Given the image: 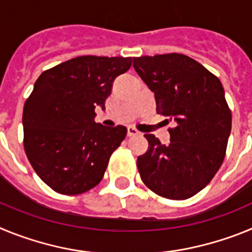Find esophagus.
<instances>
[{
  "mask_svg": "<svg viewBox=\"0 0 252 252\" xmlns=\"http://www.w3.org/2000/svg\"><path fill=\"white\" fill-rule=\"evenodd\" d=\"M135 135H139V131L136 130L132 126H128L127 127V136H135Z\"/></svg>",
  "mask_w": 252,
  "mask_h": 252,
  "instance_id": "esophagus-1",
  "label": "esophagus"
}]
</instances>
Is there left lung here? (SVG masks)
<instances>
[{
  "label": "left lung",
  "mask_w": 252,
  "mask_h": 252,
  "mask_svg": "<svg viewBox=\"0 0 252 252\" xmlns=\"http://www.w3.org/2000/svg\"><path fill=\"white\" fill-rule=\"evenodd\" d=\"M133 68L155 94L157 112L174 119L170 144L146 133L137 158L149 189L168 199L197 194L221 168L232 126L222 83L192 58L178 53L133 58Z\"/></svg>",
  "instance_id": "8db88e82"
}]
</instances>
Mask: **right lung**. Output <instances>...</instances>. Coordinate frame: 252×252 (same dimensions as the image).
Instances as JSON below:
<instances>
[{"instance_id": "add662e5", "label": "right lung", "mask_w": 252, "mask_h": 252, "mask_svg": "<svg viewBox=\"0 0 252 252\" xmlns=\"http://www.w3.org/2000/svg\"><path fill=\"white\" fill-rule=\"evenodd\" d=\"M131 58H73L40 74L22 112L24 148L40 179L60 194H81L99 183L126 127L94 122L115 78Z\"/></svg>"}]
</instances>
